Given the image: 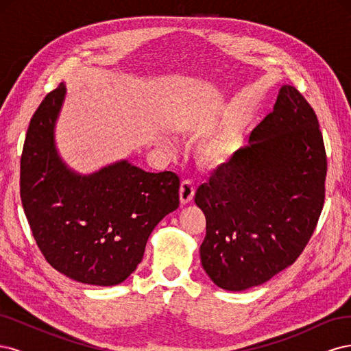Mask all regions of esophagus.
<instances>
[{
  "label": "esophagus",
  "mask_w": 351,
  "mask_h": 351,
  "mask_svg": "<svg viewBox=\"0 0 351 351\" xmlns=\"http://www.w3.org/2000/svg\"><path fill=\"white\" fill-rule=\"evenodd\" d=\"M195 192H196V187H195L193 182H190V180H184L182 186H180V202H182L183 205L190 204V202H192L195 197Z\"/></svg>",
  "instance_id": "34e87169"
}]
</instances>
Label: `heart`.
Masks as SVG:
<instances>
[{"mask_svg": "<svg viewBox=\"0 0 351 351\" xmlns=\"http://www.w3.org/2000/svg\"><path fill=\"white\" fill-rule=\"evenodd\" d=\"M222 155H224V146L221 145H214L208 149V156L210 159H219Z\"/></svg>", "mask_w": 351, "mask_h": 351, "instance_id": "b5f03b06", "label": "heart"}]
</instances>
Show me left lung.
<instances>
[{"label": "left lung", "mask_w": 351, "mask_h": 351, "mask_svg": "<svg viewBox=\"0 0 351 351\" xmlns=\"http://www.w3.org/2000/svg\"><path fill=\"white\" fill-rule=\"evenodd\" d=\"M325 178L317 117L299 90L284 84L249 145L196 192L206 218L200 261L209 278L241 291L293 265L321 217Z\"/></svg>", "instance_id": "1"}]
</instances>
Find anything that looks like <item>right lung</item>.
I'll list each match as a JSON object with an SVG mask.
<instances>
[{"label": "right lung", "instance_id": "right-lung-1", "mask_svg": "<svg viewBox=\"0 0 351 351\" xmlns=\"http://www.w3.org/2000/svg\"><path fill=\"white\" fill-rule=\"evenodd\" d=\"M64 95L60 83L32 117L20 159V197L52 268L83 284L117 285L141 263L158 222L178 208L180 178L127 161L90 176L71 171L54 143Z\"/></svg>", "mask_w": 351, "mask_h": 351}]
</instances>
